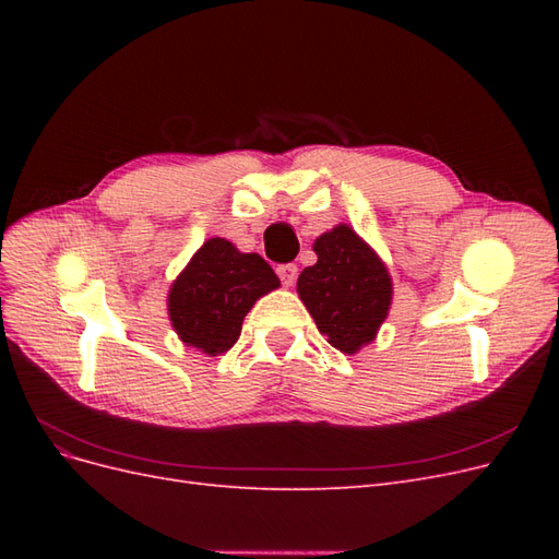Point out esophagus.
I'll list each match as a JSON object with an SVG mask.
<instances>
[{
    "mask_svg": "<svg viewBox=\"0 0 559 559\" xmlns=\"http://www.w3.org/2000/svg\"><path fill=\"white\" fill-rule=\"evenodd\" d=\"M277 275H280L284 286H292L296 282V277H298V267L294 263H284V265L277 267Z\"/></svg>",
    "mask_w": 559,
    "mask_h": 559,
    "instance_id": "34e87169",
    "label": "esophagus"
}]
</instances>
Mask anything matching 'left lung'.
Returning a JSON list of instances; mask_svg holds the SVG:
<instances>
[{
  "label": "left lung",
  "mask_w": 559,
  "mask_h": 559,
  "mask_svg": "<svg viewBox=\"0 0 559 559\" xmlns=\"http://www.w3.org/2000/svg\"><path fill=\"white\" fill-rule=\"evenodd\" d=\"M317 263L298 277V296L329 343L354 354L373 341L392 306V280L378 253L349 226L314 242Z\"/></svg>",
  "instance_id": "1"
}]
</instances>
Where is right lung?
<instances>
[{
    "mask_svg": "<svg viewBox=\"0 0 559 559\" xmlns=\"http://www.w3.org/2000/svg\"><path fill=\"white\" fill-rule=\"evenodd\" d=\"M277 286V275L259 253L212 238L173 284L167 310L181 341L214 357L235 345L253 302Z\"/></svg>",
    "mask_w": 559,
    "mask_h": 559,
    "instance_id": "1",
    "label": "right lung"
}]
</instances>
